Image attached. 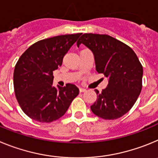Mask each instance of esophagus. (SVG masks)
I'll return each instance as SVG.
<instances>
[{
  "mask_svg": "<svg viewBox=\"0 0 158 158\" xmlns=\"http://www.w3.org/2000/svg\"><path fill=\"white\" fill-rule=\"evenodd\" d=\"M86 89H85V88H82V87H79V92H81V93H82V92H85L86 91Z\"/></svg>",
  "mask_w": 158,
  "mask_h": 158,
  "instance_id": "obj_1",
  "label": "esophagus"
}]
</instances>
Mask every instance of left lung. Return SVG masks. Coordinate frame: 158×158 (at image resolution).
<instances>
[{
  "instance_id": "8db88e82",
  "label": "left lung",
  "mask_w": 158,
  "mask_h": 158,
  "mask_svg": "<svg viewBox=\"0 0 158 158\" xmlns=\"http://www.w3.org/2000/svg\"><path fill=\"white\" fill-rule=\"evenodd\" d=\"M91 50L96 70L107 77L108 85L90 106L94 114L105 120L123 116L137 101L142 90L143 69L128 45L107 35L84 34L77 42Z\"/></svg>"
}]
</instances>
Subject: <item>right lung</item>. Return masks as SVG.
<instances>
[{
  "mask_svg": "<svg viewBox=\"0 0 158 158\" xmlns=\"http://www.w3.org/2000/svg\"><path fill=\"white\" fill-rule=\"evenodd\" d=\"M82 33L52 37L31 45L19 57L14 70L16 99L24 113L42 123H50L64 115L79 94L74 84L52 86L53 71Z\"/></svg>",
  "mask_w": 158,
  "mask_h": 158,
  "instance_id": "1",
  "label": "right lung"
}]
</instances>
